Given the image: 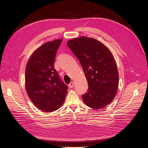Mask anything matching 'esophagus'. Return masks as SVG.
Segmentation results:
<instances>
[{
  "label": "esophagus",
  "mask_w": 148,
  "mask_h": 148,
  "mask_svg": "<svg viewBox=\"0 0 148 148\" xmlns=\"http://www.w3.org/2000/svg\"><path fill=\"white\" fill-rule=\"evenodd\" d=\"M73 86H74V83H73V82H70V84H69V86L70 88H72L73 87Z\"/></svg>",
  "instance_id": "1"
}]
</instances>
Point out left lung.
<instances>
[{"label": "left lung", "mask_w": 148, "mask_h": 148, "mask_svg": "<svg viewBox=\"0 0 148 148\" xmlns=\"http://www.w3.org/2000/svg\"><path fill=\"white\" fill-rule=\"evenodd\" d=\"M67 45L78 59L87 79L88 89L82 95L84 102L92 109L109 104L119 86V73L112 53L99 41L88 37L71 39Z\"/></svg>", "instance_id": "left-lung-1"}]
</instances>
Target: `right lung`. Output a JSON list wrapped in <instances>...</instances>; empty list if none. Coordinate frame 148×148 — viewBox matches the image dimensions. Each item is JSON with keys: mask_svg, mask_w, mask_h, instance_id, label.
I'll list each match as a JSON object with an SVG mask.
<instances>
[{"mask_svg": "<svg viewBox=\"0 0 148 148\" xmlns=\"http://www.w3.org/2000/svg\"><path fill=\"white\" fill-rule=\"evenodd\" d=\"M62 41L56 39L42 44L33 53L26 67V92L33 104L44 112L59 109L68 90L53 66Z\"/></svg>", "mask_w": 148, "mask_h": 148, "instance_id": "obj_1", "label": "right lung"}]
</instances>
